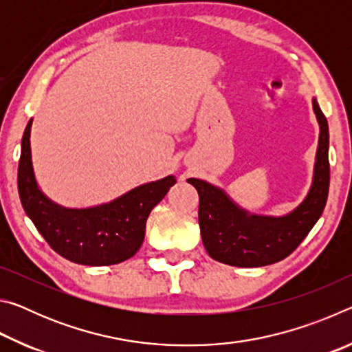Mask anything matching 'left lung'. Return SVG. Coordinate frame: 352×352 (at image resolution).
<instances>
[{"mask_svg":"<svg viewBox=\"0 0 352 352\" xmlns=\"http://www.w3.org/2000/svg\"><path fill=\"white\" fill-rule=\"evenodd\" d=\"M312 109L320 126L312 183L306 197L290 212L283 216L250 212L222 188L188 178L199 192L201 241L212 259L234 267L275 264L287 258L317 223L329 192V127L315 98Z\"/></svg>","mask_w":352,"mask_h":352,"instance_id":"1","label":"left lung"}]
</instances>
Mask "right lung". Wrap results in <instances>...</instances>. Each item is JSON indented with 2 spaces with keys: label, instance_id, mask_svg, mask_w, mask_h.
<instances>
[{
  "label": "right lung",
  "instance_id": "1",
  "mask_svg": "<svg viewBox=\"0 0 352 352\" xmlns=\"http://www.w3.org/2000/svg\"><path fill=\"white\" fill-rule=\"evenodd\" d=\"M32 119L21 140L19 194L28 217L51 248L82 265H111L138 252L151 211L177 183L174 175L140 184L107 204L67 208L40 189L31 152Z\"/></svg>",
  "mask_w": 352,
  "mask_h": 352
}]
</instances>
